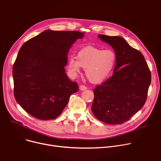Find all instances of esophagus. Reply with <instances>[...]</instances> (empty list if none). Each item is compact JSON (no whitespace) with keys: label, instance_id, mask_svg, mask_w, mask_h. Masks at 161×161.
<instances>
[{"label":"esophagus","instance_id":"obj_1","mask_svg":"<svg viewBox=\"0 0 161 161\" xmlns=\"http://www.w3.org/2000/svg\"><path fill=\"white\" fill-rule=\"evenodd\" d=\"M79 89H80V91H85V90H86V89H87V87H85V85H80Z\"/></svg>","mask_w":161,"mask_h":161}]
</instances>
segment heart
<instances>
[{"mask_svg":"<svg viewBox=\"0 0 161 161\" xmlns=\"http://www.w3.org/2000/svg\"><path fill=\"white\" fill-rule=\"evenodd\" d=\"M115 63L116 54L113 50L87 47L78 52L77 58H69L67 69L70 76L76 77L82 67L91 83H100L109 76Z\"/></svg>","mask_w":161,"mask_h":161,"instance_id":"obj_1","label":"heart"}]
</instances>
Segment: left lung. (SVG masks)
<instances>
[{
    "label": "left lung",
    "instance_id": "left-lung-1",
    "mask_svg": "<svg viewBox=\"0 0 161 161\" xmlns=\"http://www.w3.org/2000/svg\"><path fill=\"white\" fill-rule=\"evenodd\" d=\"M98 37L113 48L116 63L113 76L94 89L91 110L100 121L121 124L144 106L151 72L142 53L122 37L101 34Z\"/></svg>",
    "mask_w": 161,
    "mask_h": 161
}]
</instances>
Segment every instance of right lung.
I'll list each match as a JSON object with an SVG mask.
<instances>
[{
	"instance_id": "1",
	"label": "right lung",
	"mask_w": 161,
	"mask_h": 161,
	"mask_svg": "<svg viewBox=\"0 0 161 161\" xmlns=\"http://www.w3.org/2000/svg\"><path fill=\"white\" fill-rule=\"evenodd\" d=\"M84 33L47 30L20 48L13 66L14 96L24 110L40 120L58 117L78 90L65 69L72 45Z\"/></svg>"
}]
</instances>
